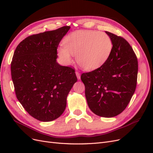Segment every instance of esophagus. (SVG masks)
Returning <instances> with one entry per match:
<instances>
[{
    "label": "esophagus",
    "mask_w": 153,
    "mask_h": 153,
    "mask_svg": "<svg viewBox=\"0 0 153 153\" xmlns=\"http://www.w3.org/2000/svg\"><path fill=\"white\" fill-rule=\"evenodd\" d=\"M75 73H76V76H77L78 79L80 80V73L76 71L75 72Z\"/></svg>",
    "instance_id": "34e87169"
}]
</instances>
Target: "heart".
<instances>
[{"label":"heart","instance_id":"heart-1","mask_svg":"<svg viewBox=\"0 0 153 153\" xmlns=\"http://www.w3.org/2000/svg\"><path fill=\"white\" fill-rule=\"evenodd\" d=\"M64 47L57 49L59 57L67 64L76 56L78 65L86 71L101 67L106 61L112 49L110 36L104 32L94 30L76 31L66 36Z\"/></svg>","mask_w":153,"mask_h":153}]
</instances>
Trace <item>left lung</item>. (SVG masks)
<instances>
[{
	"mask_svg": "<svg viewBox=\"0 0 153 153\" xmlns=\"http://www.w3.org/2000/svg\"><path fill=\"white\" fill-rule=\"evenodd\" d=\"M105 32L113 45L108 59L99 68L82 73L81 80L92 112L101 117H113L126 108L135 92L138 61L126 39Z\"/></svg>",
	"mask_w": 153,
	"mask_h": 153,
	"instance_id": "8db88e82",
	"label": "left lung"
}]
</instances>
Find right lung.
<instances>
[{
  "label": "right lung",
  "instance_id": "right-lung-1",
  "mask_svg": "<svg viewBox=\"0 0 153 153\" xmlns=\"http://www.w3.org/2000/svg\"><path fill=\"white\" fill-rule=\"evenodd\" d=\"M70 26L27 37L19 43L11 64L16 98L32 117L48 122L59 117L77 81L75 69L57 62V49Z\"/></svg>",
  "mask_w": 153,
  "mask_h": 153
}]
</instances>
